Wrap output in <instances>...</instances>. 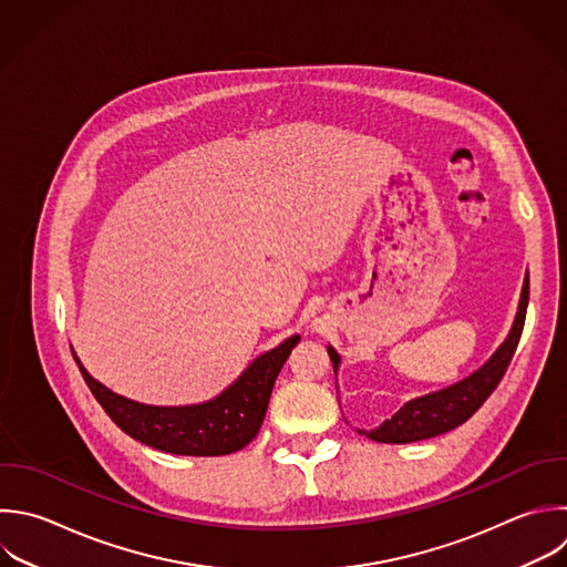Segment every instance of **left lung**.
Masks as SVG:
<instances>
[{
  "label": "left lung",
  "mask_w": 567,
  "mask_h": 567,
  "mask_svg": "<svg viewBox=\"0 0 567 567\" xmlns=\"http://www.w3.org/2000/svg\"><path fill=\"white\" fill-rule=\"evenodd\" d=\"M527 299H529V277L525 272L520 301H518V310H516L512 330H509L507 339L498 346V350L476 372H472L470 377H465L463 381H458L450 388H443L439 392L408 401L401 410H396L379 427L359 430V434H365L368 439H372L377 443H412V441L439 436V434L450 432L456 425L465 423L485 403V399L494 392V388L503 379V374L512 361V354L518 346L520 332H523ZM328 354H330L332 368L337 372L341 357L334 352L332 346H328Z\"/></svg>",
  "instance_id": "left-lung-1"
}]
</instances>
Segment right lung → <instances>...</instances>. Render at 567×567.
I'll return each instance as SVG.
<instances>
[{
	"mask_svg": "<svg viewBox=\"0 0 567 567\" xmlns=\"http://www.w3.org/2000/svg\"><path fill=\"white\" fill-rule=\"evenodd\" d=\"M299 334L257 357L244 374L213 401L184 408H159L131 401L95 381L75 357L84 381L106 414L128 436L184 456H224L246 447L259 432L270 392Z\"/></svg>",
	"mask_w": 567,
	"mask_h": 567,
	"instance_id": "1",
	"label": "right lung"
}]
</instances>
